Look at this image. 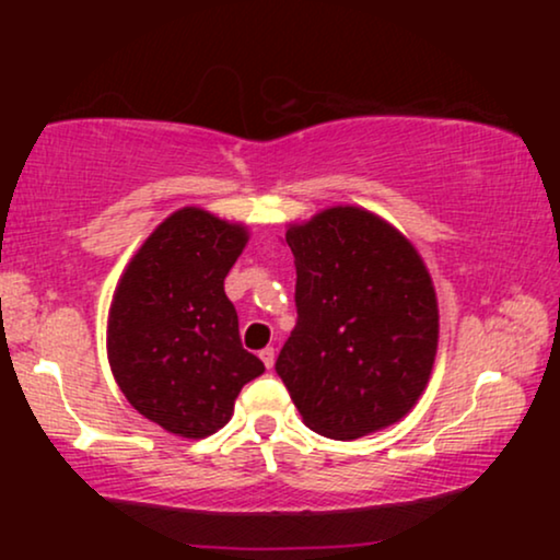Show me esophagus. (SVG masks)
I'll return each instance as SVG.
<instances>
[{"mask_svg": "<svg viewBox=\"0 0 560 560\" xmlns=\"http://www.w3.org/2000/svg\"><path fill=\"white\" fill-rule=\"evenodd\" d=\"M260 361L266 363V369H273V361H276L273 347H266V350H260Z\"/></svg>", "mask_w": 560, "mask_h": 560, "instance_id": "obj_1", "label": "esophagus"}]
</instances>
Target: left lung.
Here are the masks:
<instances>
[{"label":"left lung","instance_id":"obj_1","mask_svg":"<svg viewBox=\"0 0 560 560\" xmlns=\"http://www.w3.org/2000/svg\"><path fill=\"white\" fill-rule=\"evenodd\" d=\"M298 324L276 374L302 421L355 440L402 419L432 374L436 298L413 244L361 208H331L287 231Z\"/></svg>","mask_w":560,"mask_h":560}]
</instances>
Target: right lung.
I'll return each mask as SVG.
<instances>
[{"label": "right lung", "mask_w": 560, "mask_h": 560, "mask_svg": "<svg viewBox=\"0 0 560 560\" xmlns=\"http://www.w3.org/2000/svg\"><path fill=\"white\" fill-rule=\"evenodd\" d=\"M247 231L199 208L165 218L115 289L107 355L115 382L144 419L173 434H213L266 365L242 347L223 279Z\"/></svg>", "instance_id": "add662e5"}]
</instances>
